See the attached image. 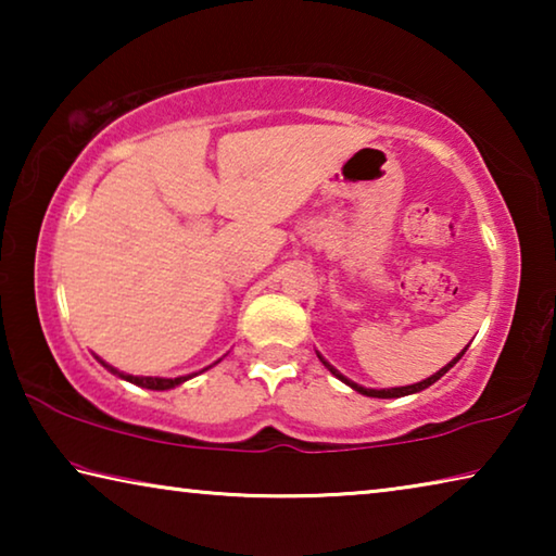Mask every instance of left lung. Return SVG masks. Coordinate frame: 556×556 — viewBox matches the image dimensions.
<instances>
[{
  "mask_svg": "<svg viewBox=\"0 0 556 556\" xmlns=\"http://www.w3.org/2000/svg\"><path fill=\"white\" fill-rule=\"evenodd\" d=\"M466 353V348H464V351H460L456 357H454V361H451L448 365H444V368H441L439 372H434V375H431V378H427V380H421V382H417V384H407V388H392V390H368V388H361V384H355V382H351V380H348V378H343V375L341 372H338L336 368H333V365H328L326 361H324V357L321 355H318V357H321V363L326 365V368L328 370H331L333 375H336V378L338 380H341V382H345L348 384V388H353L355 392H361V394H365V397H380V400H390V397H404V394H414V392H421V390H427L429 388V384H434L439 378H441V375H446L451 368H454V365L460 361V355H464Z\"/></svg>",
  "mask_w": 556,
  "mask_h": 556,
  "instance_id": "1",
  "label": "left lung"
}]
</instances>
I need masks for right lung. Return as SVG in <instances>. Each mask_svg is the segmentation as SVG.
Here are the masks:
<instances>
[{
    "label": "right lung",
    "instance_id": "1",
    "mask_svg": "<svg viewBox=\"0 0 556 556\" xmlns=\"http://www.w3.org/2000/svg\"><path fill=\"white\" fill-rule=\"evenodd\" d=\"M102 363V361H100ZM105 365V363H102ZM108 370H112L115 375H119L122 380H127L131 384H139V388H147V390H172L176 388V384L186 382L188 378H193V375H184V378H137V375H125V372H117L115 368H110V365H105Z\"/></svg>",
    "mask_w": 556,
    "mask_h": 556
}]
</instances>
